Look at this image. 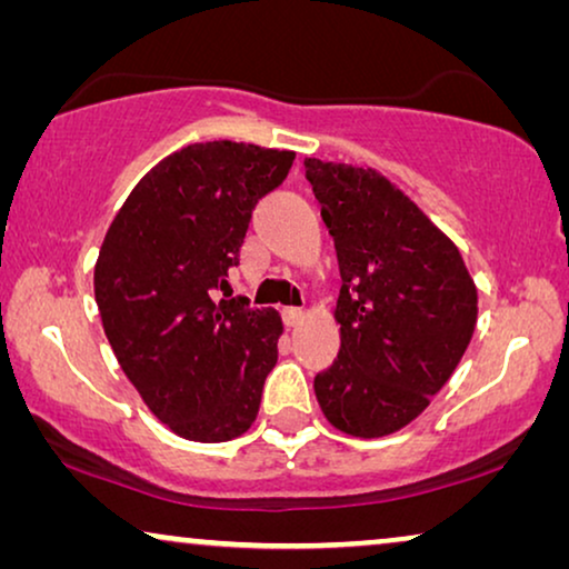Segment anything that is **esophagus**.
<instances>
[{"label": "esophagus", "mask_w": 569, "mask_h": 569, "mask_svg": "<svg viewBox=\"0 0 569 569\" xmlns=\"http://www.w3.org/2000/svg\"><path fill=\"white\" fill-rule=\"evenodd\" d=\"M302 318H306V313H302L300 308H284L282 310V321H284V326H290V329H295V326H300Z\"/></svg>", "instance_id": "esophagus-1"}]
</instances>
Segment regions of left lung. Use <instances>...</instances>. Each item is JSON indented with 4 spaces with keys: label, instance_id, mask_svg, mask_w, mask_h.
Listing matches in <instances>:
<instances>
[{
    "label": "left lung",
    "instance_id": "1",
    "mask_svg": "<svg viewBox=\"0 0 569 569\" xmlns=\"http://www.w3.org/2000/svg\"><path fill=\"white\" fill-rule=\"evenodd\" d=\"M333 236L341 349L313 380L323 417L352 438H383L430 407L477 326V284L458 246L372 168L308 158Z\"/></svg>",
    "mask_w": 569,
    "mask_h": 569
}]
</instances>
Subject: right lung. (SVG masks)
<instances>
[{
    "label": "right lung",
    "instance_id": "right-lung-1",
    "mask_svg": "<svg viewBox=\"0 0 569 569\" xmlns=\"http://www.w3.org/2000/svg\"><path fill=\"white\" fill-rule=\"evenodd\" d=\"M295 152L197 142L160 160L123 201L96 261L100 321L154 417L193 442L240 438L277 365L282 318L222 298L256 201Z\"/></svg>",
    "mask_w": 569,
    "mask_h": 569
}]
</instances>
